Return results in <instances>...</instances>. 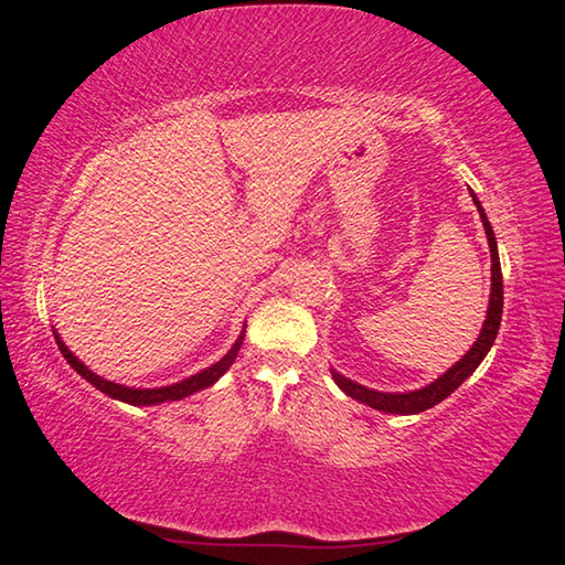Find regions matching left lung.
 I'll return each instance as SVG.
<instances>
[{
    "label": "left lung",
    "instance_id": "1",
    "mask_svg": "<svg viewBox=\"0 0 565 565\" xmlns=\"http://www.w3.org/2000/svg\"><path fill=\"white\" fill-rule=\"evenodd\" d=\"M471 200H475V204H477L481 224H484V232L489 239V249H491V299H489L487 321H484V326H481L477 343L471 345L467 355L461 358L457 365L449 367V371L439 377V381H435L433 385H427L423 390H415V393H377V390H367V387L348 381V377L333 371V381L338 383V387H341L345 395L358 399V403H363L373 409H381V413H390V415L425 413V409L435 407L437 403H443L445 397L452 395L455 390L477 371L479 363L484 361V355L489 353V348L494 345V338L499 333V323H501V309H504V284H501V266H499L494 230H491V224L487 220L484 210H481L479 200L475 198V192H471Z\"/></svg>",
    "mask_w": 565,
    "mask_h": 565
}]
</instances>
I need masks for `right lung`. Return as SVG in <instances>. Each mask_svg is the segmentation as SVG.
Here are the masks:
<instances>
[{"label": "right lung", "instance_id": "add662e5", "mask_svg": "<svg viewBox=\"0 0 565 565\" xmlns=\"http://www.w3.org/2000/svg\"><path fill=\"white\" fill-rule=\"evenodd\" d=\"M244 341V333L239 335V341L232 345V351L222 358V361L214 363L207 371H202L198 375L188 377V381L175 383V385H168V387H152V390H136V387H126V385H118V383H110L104 381V377H98L96 373H90L88 367L78 361V358L68 351V348L61 343V338L56 335V343H58V351L64 353V358L68 361V365L74 367L78 375H84L90 385H96L100 393H106L116 399H122V403H130V405H158V403H166V399H182L192 393H198V390L210 387L212 383H217L220 377L224 375V371L234 363V358H237L239 348Z\"/></svg>", "mask_w": 565, "mask_h": 565}]
</instances>
